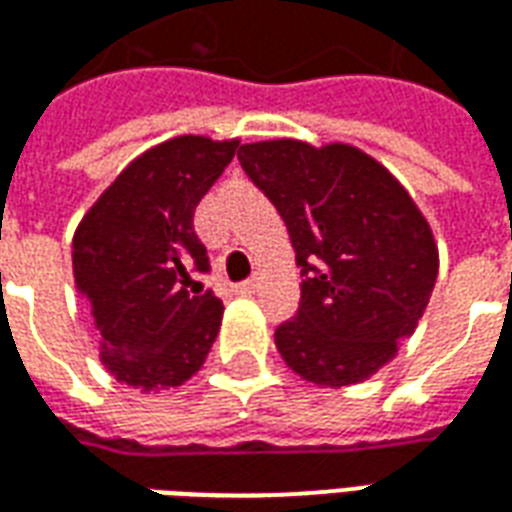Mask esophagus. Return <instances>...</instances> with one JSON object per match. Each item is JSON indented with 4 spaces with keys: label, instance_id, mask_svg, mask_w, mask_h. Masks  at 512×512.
Listing matches in <instances>:
<instances>
[{
    "label": "esophagus",
    "instance_id": "obj_1",
    "mask_svg": "<svg viewBox=\"0 0 512 512\" xmlns=\"http://www.w3.org/2000/svg\"><path fill=\"white\" fill-rule=\"evenodd\" d=\"M257 285H260V277H252L246 279V282H241V285H235V290H238V293H255Z\"/></svg>",
    "mask_w": 512,
    "mask_h": 512
}]
</instances>
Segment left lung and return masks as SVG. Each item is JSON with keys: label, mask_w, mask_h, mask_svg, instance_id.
<instances>
[{"label": "left lung", "mask_w": 512, "mask_h": 512, "mask_svg": "<svg viewBox=\"0 0 512 512\" xmlns=\"http://www.w3.org/2000/svg\"><path fill=\"white\" fill-rule=\"evenodd\" d=\"M238 161L288 224L304 277L296 318L274 332L285 365L332 389L378 373L436 285L428 219L359 147L271 139L241 145Z\"/></svg>", "instance_id": "left-lung-1"}]
</instances>
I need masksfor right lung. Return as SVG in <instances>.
I'll return each mask as SVG.
<instances>
[{"label": "right lung", "mask_w": 512, "mask_h": 512, "mask_svg": "<svg viewBox=\"0 0 512 512\" xmlns=\"http://www.w3.org/2000/svg\"><path fill=\"white\" fill-rule=\"evenodd\" d=\"M238 139L175 136L134 158L73 235V277L87 301L106 370L142 392L189 381L222 326L202 290L208 252L194 211L233 161Z\"/></svg>", "instance_id": "obj_1"}]
</instances>
